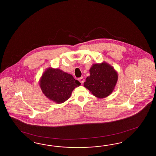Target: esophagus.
<instances>
[{
    "label": "esophagus",
    "mask_w": 156,
    "mask_h": 156,
    "mask_svg": "<svg viewBox=\"0 0 156 156\" xmlns=\"http://www.w3.org/2000/svg\"><path fill=\"white\" fill-rule=\"evenodd\" d=\"M78 80H79V81L80 82V83H81L82 84L84 83V79L83 77H80V78L78 79Z\"/></svg>",
    "instance_id": "34e87169"
}]
</instances>
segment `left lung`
<instances>
[{"mask_svg": "<svg viewBox=\"0 0 156 156\" xmlns=\"http://www.w3.org/2000/svg\"><path fill=\"white\" fill-rule=\"evenodd\" d=\"M89 72L90 76L86 78L84 87L98 98L109 96L113 92L118 80V72L114 67L103 62L93 64Z\"/></svg>", "mask_w": 156, "mask_h": 156, "instance_id": "left-lung-1", "label": "left lung"}]
</instances>
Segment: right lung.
<instances>
[{
    "label": "right lung",
    "mask_w": 156,
    "mask_h": 156,
    "mask_svg": "<svg viewBox=\"0 0 156 156\" xmlns=\"http://www.w3.org/2000/svg\"><path fill=\"white\" fill-rule=\"evenodd\" d=\"M80 84L71 74L52 67L46 69L39 80L40 88L45 97L58 104L69 99L73 90Z\"/></svg>",
    "instance_id": "right-lung-1"
}]
</instances>
